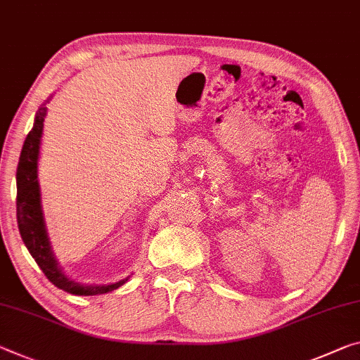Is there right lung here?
<instances>
[{"label":"right lung","mask_w":360,"mask_h":360,"mask_svg":"<svg viewBox=\"0 0 360 360\" xmlns=\"http://www.w3.org/2000/svg\"><path fill=\"white\" fill-rule=\"evenodd\" d=\"M46 115V108L41 107L35 117V123L30 133L27 134V139L22 147L19 167H17V224L19 232L24 240L28 252L35 258L39 269L44 272L51 283H54L57 288L64 290L72 295L93 296L104 295L112 292L123 285L128 278H123L112 285H82L68 278L60 272L54 259V255L51 252L49 240L46 236V227H44L41 203H39V186H38V153L39 142L43 134V122Z\"/></svg>","instance_id":"add662e5"}]
</instances>
